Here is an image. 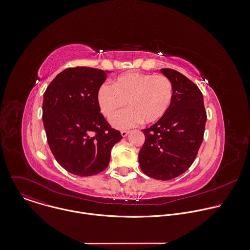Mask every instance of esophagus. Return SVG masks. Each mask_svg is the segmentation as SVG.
<instances>
[{
	"mask_svg": "<svg viewBox=\"0 0 250 250\" xmlns=\"http://www.w3.org/2000/svg\"><path fill=\"white\" fill-rule=\"evenodd\" d=\"M121 134H122L123 137H125L129 134V131L128 130H123V131H121Z\"/></svg>",
	"mask_w": 250,
	"mask_h": 250,
	"instance_id": "1",
	"label": "esophagus"
}]
</instances>
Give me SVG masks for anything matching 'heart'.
<instances>
[{
    "instance_id": "b5f03b06",
    "label": "heart",
    "mask_w": 250,
    "mask_h": 250,
    "mask_svg": "<svg viewBox=\"0 0 250 250\" xmlns=\"http://www.w3.org/2000/svg\"><path fill=\"white\" fill-rule=\"evenodd\" d=\"M174 89L165 75L125 73L117 77L112 85L102 83L96 94L101 113L113 119L125 105L128 109L119 114L113 125L125 129L142 122L147 125L161 121L171 107Z\"/></svg>"
}]
</instances>
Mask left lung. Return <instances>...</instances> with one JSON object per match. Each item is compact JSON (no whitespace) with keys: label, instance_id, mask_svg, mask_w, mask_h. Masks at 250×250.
I'll use <instances>...</instances> for the list:
<instances>
[{"label":"left lung","instance_id":"obj_1","mask_svg":"<svg viewBox=\"0 0 250 250\" xmlns=\"http://www.w3.org/2000/svg\"><path fill=\"white\" fill-rule=\"evenodd\" d=\"M173 84L174 96L167 115L143 129L145 142L139 152L141 170L158 180H171L194 163L204 140L207 111L200 88L173 69H162Z\"/></svg>","mask_w":250,"mask_h":250}]
</instances>
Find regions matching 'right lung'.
<instances>
[{
  "label": "right lung",
  "instance_id": "add662e5",
  "mask_svg": "<svg viewBox=\"0 0 250 250\" xmlns=\"http://www.w3.org/2000/svg\"><path fill=\"white\" fill-rule=\"evenodd\" d=\"M107 73L78 66L59 73L43 93L42 122L57 163L79 176H91L109 165L122 138L100 113L96 94Z\"/></svg>",
  "mask_w": 250,
  "mask_h": 250
}]
</instances>
